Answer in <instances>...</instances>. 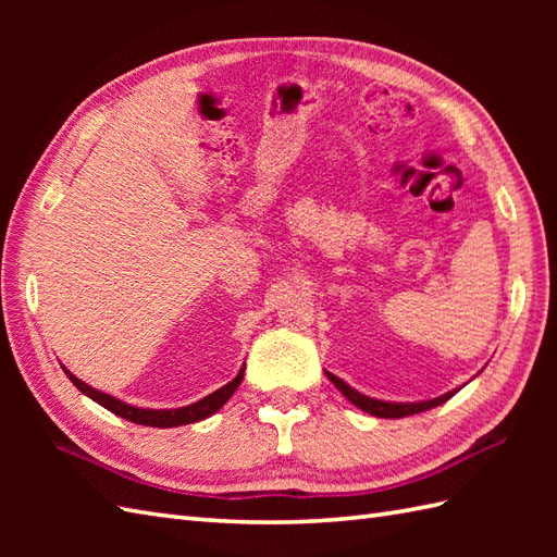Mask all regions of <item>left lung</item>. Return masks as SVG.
<instances>
[{"mask_svg":"<svg viewBox=\"0 0 557 557\" xmlns=\"http://www.w3.org/2000/svg\"><path fill=\"white\" fill-rule=\"evenodd\" d=\"M327 381L333 383L342 395H345L351 405H357L361 411L371 413V417H377V419H401V417H411V413H421V411H429L433 407H441L443 401H447L453 395L459 393L457 389H449V393L441 395V397H433V399H423V401H385V399H375V397H369L359 393V389H354L351 385H347L342 377L327 373Z\"/></svg>","mask_w":557,"mask_h":557,"instance_id":"8db88e82","label":"left lung"}]
</instances>
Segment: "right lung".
<instances>
[{"instance_id":"1","label":"right lung","mask_w":557,"mask_h":557,"mask_svg":"<svg viewBox=\"0 0 557 557\" xmlns=\"http://www.w3.org/2000/svg\"><path fill=\"white\" fill-rule=\"evenodd\" d=\"M62 369H64V366H62ZM244 369H246V366H242V371L236 373V377H234L232 383L222 385L220 389H215V393H210L208 397L194 401V405L180 407V409H144V407L126 405V401L116 399V397H112L108 393H100V389L90 387L88 383H83L81 377H76L69 369H64V373L69 375V381L74 383L83 395L90 397L92 401H98L100 407L116 413V417H122L126 421H134V423H140V425H156V429H174V425L196 423V421H203V419L212 417V413H215L224 405V401H227L236 393V387L242 385Z\"/></svg>"}]
</instances>
